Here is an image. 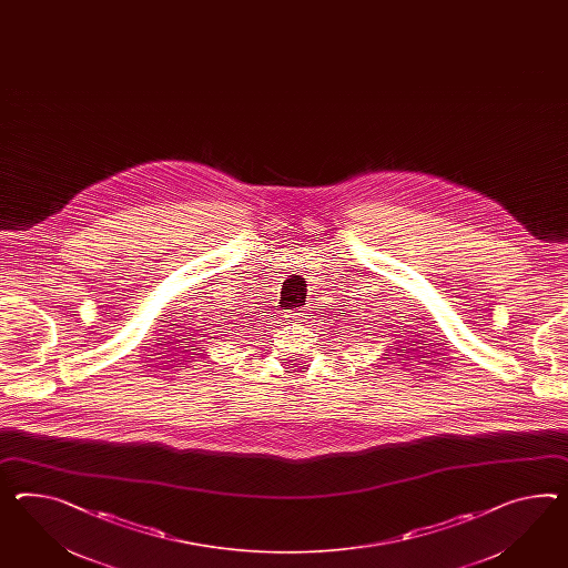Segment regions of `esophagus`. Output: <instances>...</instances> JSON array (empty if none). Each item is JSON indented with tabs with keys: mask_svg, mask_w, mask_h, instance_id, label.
I'll return each instance as SVG.
<instances>
[{
	"mask_svg": "<svg viewBox=\"0 0 568 568\" xmlns=\"http://www.w3.org/2000/svg\"><path fill=\"white\" fill-rule=\"evenodd\" d=\"M303 320V313H301V308H296V311H291L288 315H286V321L291 323V325H296V323H301Z\"/></svg>",
	"mask_w": 568,
	"mask_h": 568,
	"instance_id": "34e87169",
	"label": "esophagus"
}]
</instances>
